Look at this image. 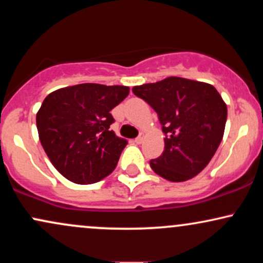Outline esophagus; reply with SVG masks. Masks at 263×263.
Wrapping results in <instances>:
<instances>
[{
	"label": "esophagus",
	"mask_w": 263,
	"mask_h": 263,
	"mask_svg": "<svg viewBox=\"0 0 263 263\" xmlns=\"http://www.w3.org/2000/svg\"><path fill=\"white\" fill-rule=\"evenodd\" d=\"M143 138H144V134H142V132H141V134L135 138V142L137 144H140V143H142V141H143Z\"/></svg>",
	"instance_id": "1"
}]
</instances>
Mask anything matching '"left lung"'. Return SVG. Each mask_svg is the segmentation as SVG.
I'll use <instances>...</instances> for the list:
<instances>
[{"label":"left lung","mask_w":263,"mask_h":263,"mask_svg":"<svg viewBox=\"0 0 263 263\" xmlns=\"http://www.w3.org/2000/svg\"><path fill=\"white\" fill-rule=\"evenodd\" d=\"M132 91L158 115L164 151L149 162L158 176L185 182L200 173L222 140L228 107L213 85L171 77Z\"/></svg>","instance_id":"obj_1"}]
</instances>
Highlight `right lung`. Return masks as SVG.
<instances>
[{"label": "right lung", "instance_id": "right-lung-1", "mask_svg": "<svg viewBox=\"0 0 263 263\" xmlns=\"http://www.w3.org/2000/svg\"><path fill=\"white\" fill-rule=\"evenodd\" d=\"M127 86L79 84L50 92L37 114L39 140L57 171L77 184L112 173L127 140L110 128V111L128 95Z\"/></svg>", "mask_w": 263, "mask_h": 263}]
</instances>
